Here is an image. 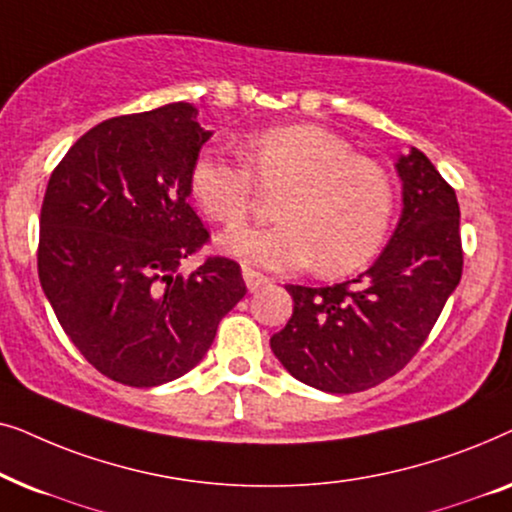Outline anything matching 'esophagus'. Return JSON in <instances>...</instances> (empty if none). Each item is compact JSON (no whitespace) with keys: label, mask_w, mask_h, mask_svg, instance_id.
Wrapping results in <instances>:
<instances>
[{"label":"esophagus","mask_w":512,"mask_h":512,"mask_svg":"<svg viewBox=\"0 0 512 512\" xmlns=\"http://www.w3.org/2000/svg\"><path fill=\"white\" fill-rule=\"evenodd\" d=\"M242 277H244V284H247V289H249V291L261 289L263 284H268V282H270L268 277L261 275V272L251 270V268H242Z\"/></svg>","instance_id":"obj_1"}]
</instances>
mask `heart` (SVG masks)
<instances>
[{
    "instance_id": "1",
    "label": "heart",
    "mask_w": 512,
    "mask_h": 512,
    "mask_svg": "<svg viewBox=\"0 0 512 512\" xmlns=\"http://www.w3.org/2000/svg\"><path fill=\"white\" fill-rule=\"evenodd\" d=\"M244 165L202 151L188 170L200 212L223 226L247 219L261 191H284L279 226L237 228L219 237L221 251L244 265L300 270L317 261L321 275H347L380 251L394 214L389 174L356 156L345 137L310 123L277 125L242 144Z\"/></svg>"
}]
</instances>
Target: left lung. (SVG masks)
Masks as SVG:
<instances>
[{
    "instance_id": "obj_1",
    "label": "left lung",
    "mask_w": 512,
    "mask_h": 512,
    "mask_svg": "<svg viewBox=\"0 0 512 512\" xmlns=\"http://www.w3.org/2000/svg\"><path fill=\"white\" fill-rule=\"evenodd\" d=\"M403 209L377 261L352 282L286 286L293 314L270 338L303 384L354 394L396 375L424 345L461 279L459 202L419 149L396 158Z\"/></svg>"
}]
</instances>
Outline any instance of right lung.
<instances>
[{"instance_id": "right-lung-1", "label": "right lung", "mask_w": 512, "mask_h": 512, "mask_svg": "<svg viewBox=\"0 0 512 512\" xmlns=\"http://www.w3.org/2000/svg\"><path fill=\"white\" fill-rule=\"evenodd\" d=\"M188 102L109 118L55 167L39 219V282L88 363L128 387L186 375L247 293L240 265L181 261L207 242L188 170L212 132Z\"/></svg>"}]
</instances>
